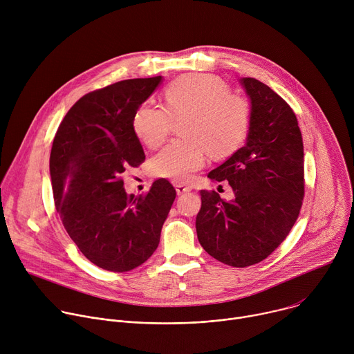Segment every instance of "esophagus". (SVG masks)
Wrapping results in <instances>:
<instances>
[{"label":"esophagus","mask_w":354,"mask_h":354,"mask_svg":"<svg viewBox=\"0 0 354 354\" xmlns=\"http://www.w3.org/2000/svg\"><path fill=\"white\" fill-rule=\"evenodd\" d=\"M175 187H176V194H178V196L190 192V187H189V186H185V185H176Z\"/></svg>","instance_id":"1"}]
</instances>
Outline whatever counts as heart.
Wrapping results in <instances>:
<instances>
[{"mask_svg": "<svg viewBox=\"0 0 354 354\" xmlns=\"http://www.w3.org/2000/svg\"><path fill=\"white\" fill-rule=\"evenodd\" d=\"M167 109L151 104L138 108L133 119L137 138L148 148L160 147L169 136L173 118L189 115L185 136L165 147L153 161L157 176L186 182L203 168L209 151L228 157L245 142L250 127V104L231 93L230 86L210 74H187L165 91Z\"/></svg>", "mask_w": 354, "mask_h": 354, "instance_id": "heart-1", "label": "heart"}]
</instances>
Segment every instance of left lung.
Instances as JSON below:
<instances>
[{"mask_svg":"<svg viewBox=\"0 0 354 354\" xmlns=\"http://www.w3.org/2000/svg\"><path fill=\"white\" fill-rule=\"evenodd\" d=\"M249 97L245 145L207 178L228 180L232 200L201 190L200 245L217 261L246 268L266 259L292 228L304 197V145L286 100L255 78H239Z\"/></svg>","mask_w":354,"mask_h":354,"instance_id":"8db88e82","label":"left lung"}]
</instances>
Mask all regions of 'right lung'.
Returning a JSON list of instances; mask_svg holds the SVG:
<instances>
[{
	"label": "right lung",
	"instance_id": "obj_1",
	"mask_svg": "<svg viewBox=\"0 0 354 354\" xmlns=\"http://www.w3.org/2000/svg\"><path fill=\"white\" fill-rule=\"evenodd\" d=\"M161 82V75L126 80L84 95L53 140L56 210L82 255L109 272H129L154 254L176 197L167 179L138 197L129 196L120 179L129 165L145 160L133 119Z\"/></svg>",
	"mask_w": 354,
	"mask_h": 354
}]
</instances>
